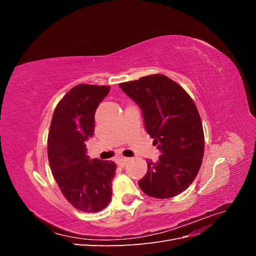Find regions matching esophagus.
Returning <instances> with one entry per match:
<instances>
[{
  "instance_id": "obj_1",
  "label": "esophagus",
  "mask_w": 256,
  "mask_h": 256,
  "mask_svg": "<svg viewBox=\"0 0 256 256\" xmlns=\"http://www.w3.org/2000/svg\"><path fill=\"white\" fill-rule=\"evenodd\" d=\"M127 162H128V158H120L118 160V164L120 166H125Z\"/></svg>"
}]
</instances>
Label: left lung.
I'll return each mask as SVG.
<instances>
[{
	"label": "left lung",
	"mask_w": 256,
	"mask_h": 256,
	"mask_svg": "<svg viewBox=\"0 0 256 256\" xmlns=\"http://www.w3.org/2000/svg\"><path fill=\"white\" fill-rule=\"evenodd\" d=\"M120 88L141 108L145 129L161 152L157 162H147L138 187L156 198L178 196L196 180L204 156V131L196 104L180 84L160 74Z\"/></svg>",
	"instance_id": "left-lung-1"
}]
</instances>
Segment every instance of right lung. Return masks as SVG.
<instances>
[{
	"mask_svg": "<svg viewBox=\"0 0 256 256\" xmlns=\"http://www.w3.org/2000/svg\"><path fill=\"white\" fill-rule=\"evenodd\" d=\"M109 92V85L72 88L54 110L48 134L54 180L68 202L84 212L102 210L112 196L116 164L109 160H90L84 143L94 134L95 112Z\"/></svg>",
	"mask_w": 256,
	"mask_h": 256,
	"instance_id": "obj_1",
	"label": "right lung"
}]
</instances>
